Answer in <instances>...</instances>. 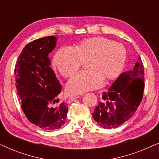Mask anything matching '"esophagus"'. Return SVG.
<instances>
[{
	"instance_id": "esophagus-1",
	"label": "esophagus",
	"mask_w": 159,
	"mask_h": 159,
	"mask_svg": "<svg viewBox=\"0 0 159 159\" xmlns=\"http://www.w3.org/2000/svg\"><path fill=\"white\" fill-rule=\"evenodd\" d=\"M80 96L79 95H73V96H71L70 98H69V100H68V102L69 103H71V102L75 101V100L79 98Z\"/></svg>"
}]
</instances>
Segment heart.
<instances>
[{"mask_svg":"<svg viewBox=\"0 0 159 159\" xmlns=\"http://www.w3.org/2000/svg\"><path fill=\"white\" fill-rule=\"evenodd\" d=\"M127 51L121 43L102 37L85 39L74 48L64 47L53 63L59 72L69 77L86 61L89 69L75 74L66 84L71 94H81L101 87L103 81L116 79L125 66Z\"/></svg>","mask_w":159,"mask_h":159,"instance_id":"obj_1","label":"heart"}]
</instances>
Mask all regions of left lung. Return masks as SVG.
Segmentation results:
<instances>
[{
    "instance_id": "1",
    "label": "left lung",
    "mask_w": 159,
    "mask_h": 159,
    "mask_svg": "<svg viewBox=\"0 0 159 159\" xmlns=\"http://www.w3.org/2000/svg\"><path fill=\"white\" fill-rule=\"evenodd\" d=\"M144 87V67L139 57L133 70L121 74L108 92L103 93L93 113L98 125L104 129L116 128L131 118L142 101Z\"/></svg>"
}]
</instances>
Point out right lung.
I'll return each instance as SVG.
<instances>
[{
  "instance_id": "obj_1",
  "label": "right lung",
  "mask_w": 159,
  "mask_h": 159,
  "mask_svg": "<svg viewBox=\"0 0 159 159\" xmlns=\"http://www.w3.org/2000/svg\"><path fill=\"white\" fill-rule=\"evenodd\" d=\"M57 38L47 36L25 45L19 55L14 74L21 108L28 120L44 130L58 129L64 125L68 108L59 102L61 85L50 64L48 54Z\"/></svg>"
}]
</instances>
